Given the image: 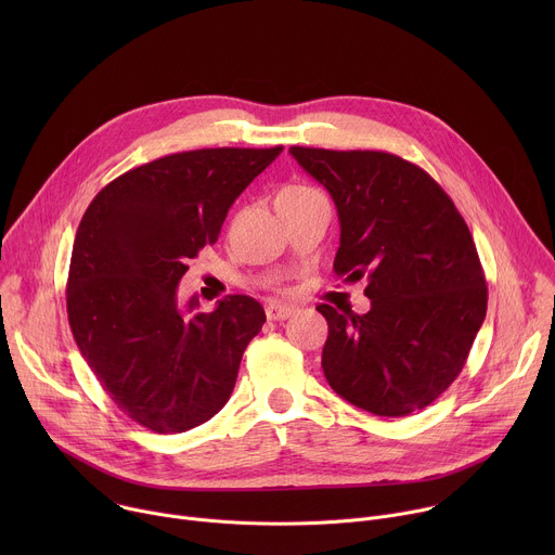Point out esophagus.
Masks as SVG:
<instances>
[{"label":"esophagus","instance_id":"obj_1","mask_svg":"<svg viewBox=\"0 0 555 555\" xmlns=\"http://www.w3.org/2000/svg\"><path fill=\"white\" fill-rule=\"evenodd\" d=\"M294 311H296V307H294V305H287V302H276V300H272V302L266 305V313H268L270 321H285V319H289V315H292Z\"/></svg>","mask_w":555,"mask_h":555}]
</instances>
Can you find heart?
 Here are the masks:
<instances>
[{
    "instance_id": "heart-1",
    "label": "heart",
    "mask_w": 555,
    "mask_h": 555,
    "mask_svg": "<svg viewBox=\"0 0 555 555\" xmlns=\"http://www.w3.org/2000/svg\"><path fill=\"white\" fill-rule=\"evenodd\" d=\"M307 193H315V189H311V186H307V184H287L283 191H281V195H307ZM279 195V197H281Z\"/></svg>"
}]
</instances>
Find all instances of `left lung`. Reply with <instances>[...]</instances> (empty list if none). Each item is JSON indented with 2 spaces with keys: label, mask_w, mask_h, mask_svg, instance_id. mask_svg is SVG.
<instances>
[{
  "label": "left lung",
  "mask_w": 555,
  "mask_h": 555,
  "mask_svg": "<svg viewBox=\"0 0 555 555\" xmlns=\"http://www.w3.org/2000/svg\"><path fill=\"white\" fill-rule=\"evenodd\" d=\"M338 210L334 270L366 276V313L319 305L323 371L349 404L379 417L426 409L461 373L488 309L477 246L446 191L384 151L292 146Z\"/></svg>",
  "instance_id": "left-lung-1"
}]
</instances>
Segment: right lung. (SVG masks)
<instances>
[{
	"label": "right lung",
	"mask_w": 555,
	"mask_h": 555,
	"mask_svg": "<svg viewBox=\"0 0 555 555\" xmlns=\"http://www.w3.org/2000/svg\"><path fill=\"white\" fill-rule=\"evenodd\" d=\"M281 151L160 157L109 182L78 223L67 276L76 347L114 404L153 433H186L215 417L266 323L250 296L234 294L202 313L197 296L180 302L178 285Z\"/></svg>",
	"instance_id": "obj_1"
}]
</instances>
